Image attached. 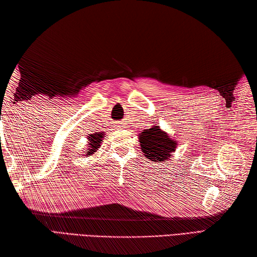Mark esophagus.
<instances>
[{
	"instance_id": "34e87169",
	"label": "esophagus",
	"mask_w": 257,
	"mask_h": 257,
	"mask_svg": "<svg viewBox=\"0 0 257 257\" xmlns=\"http://www.w3.org/2000/svg\"><path fill=\"white\" fill-rule=\"evenodd\" d=\"M118 127H119V124H118Z\"/></svg>"
}]
</instances>
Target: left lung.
Segmentation results:
<instances>
[{
    "mask_svg": "<svg viewBox=\"0 0 257 257\" xmlns=\"http://www.w3.org/2000/svg\"><path fill=\"white\" fill-rule=\"evenodd\" d=\"M144 156L154 163L169 160L177 149V141L163 131L160 126H153L138 135Z\"/></svg>",
    "mask_w": 257,
    "mask_h": 257,
    "instance_id": "1",
    "label": "left lung"
}]
</instances>
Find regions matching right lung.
<instances>
[{
  "instance_id": "obj_1",
  "label": "right lung",
  "mask_w": 257,
  "mask_h": 257,
  "mask_svg": "<svg viewBox=\"0 0 257 257\" xmlns=\"http://www.w3.org/2000/svg\"><path fill=\"white\" fill-rule=\"evenodd\" d=\"M102 138L103 135L100 134H94V135H90L88 137V151L85 152V154H83V156H90V155H93L96 151L98 150V148L101 147V143H102Z\"/></svg>"
}]
</instances>
